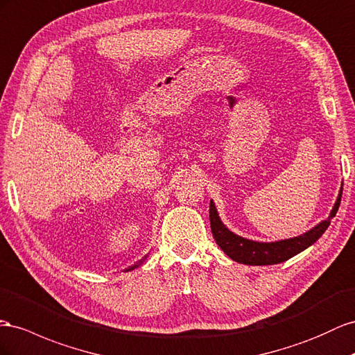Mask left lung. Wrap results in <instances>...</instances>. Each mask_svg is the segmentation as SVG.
<instances>
[{"mask_svg": "<svg viewBox=\"0 0 355 355\" xmlns=\"http://www.w3.org/2000/svg\"><path fill=\"white\" fill-rule=\"evenodd\" d=\"M342 198V187L338 194L336 201L327 219H324L320 224L312 227L308 232L297 236L284 239V241H275V242H257L251 241L233 233L219 218L216 206L214 200H210V209H209V218H210V228H212L214 239L216 245L223 249V251L232 258V260L248 264V266H270L284 263L288 258L300 254L304 249L312 246L318 239L324 234L325 230L329 228L331 218L336 216V212L340 205Z\"/></svg>", "mask_w": 355, "mask_h": 355, "instance_id": "obj_1", "label": "left lung"}]
</instances>
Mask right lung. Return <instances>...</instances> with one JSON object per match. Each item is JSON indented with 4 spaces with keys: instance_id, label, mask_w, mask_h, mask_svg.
<instances>
[{
    "instance_id": "add662e5",
    "label": "right lung",
    "mask_w": 355,
    "mask_h": 355,
    "mask_svg": "<svg viewBox=\"0 0 355 355\" xmlns=\"http://www.w3.org/2000/svg\"><path fill=\"white\" fill-rule=\"evenodd\" d=\"M145 258H146V257H143L140 261H137L136 264H134V266H131V267H130V269H127V272H128V270H134V269H136V267H139V266H140V264H141L143 261H145Z\"/></svg>"
}]
</instances>
